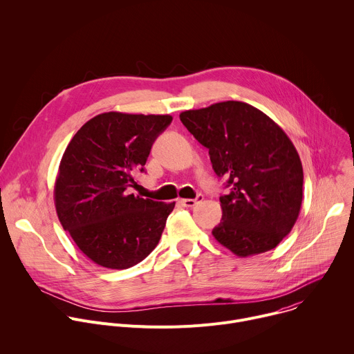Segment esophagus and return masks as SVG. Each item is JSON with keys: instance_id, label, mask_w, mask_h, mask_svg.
I'll return each instance as SVG.
<instances>
[{"instance_id": "1", "label": "esophagus", "mask_w": 354, "mask_h": 354, "mask_svg": "<svg viewBox=\"0 0 354 354\" xmlns=\"http://www.w3.org/2000/svg\"><path fill=\"white\" fill-rule=\"evenodd\" d=\"M203 198H204V196H203V194H197V197H196V198H182V200H180V203H182V205L192 208V207H194L196 204H198L200 201H203Z\"/></svg>"}]
</instances>
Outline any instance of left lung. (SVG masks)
Returning a JSON list of instances; mask_svg holds the SVG:
<instances>
[{
	"label": "left lung",
	"instance_id": "8db88e82",
	"mask_svg": "<svg viewBox=\"0 0 354 354\" xmlns=\"http://www.w3.org/2000/svg\"><path fill=\"white\" fill-rule=\"evenodd\" d=\"M179 118L230 187L219 197L216 242L239 257L275 249L303 200V167L290 139L268 115L242 101L183 111Z\"/></svg>",
	"mask_w": 354,
	"mask_h": 354
}]
</instances>
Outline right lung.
<instances>
[{"mask_svg": "<svg viewBox=\"0 0 354 354\" xmlns=\"http://www.w3.org/2000/svg\"><path fill=\"white\" fill-rule=\"evenodd\" d=\"M171 115L104 112L69 142L54 187L57 215L93 263L127 270L158 245L175 203L128 194Z\"/></svg>", "mask_w": 354, "mask_h": 354, "instance_id": "obj_1", "label": "right lung"}]
</instances>
